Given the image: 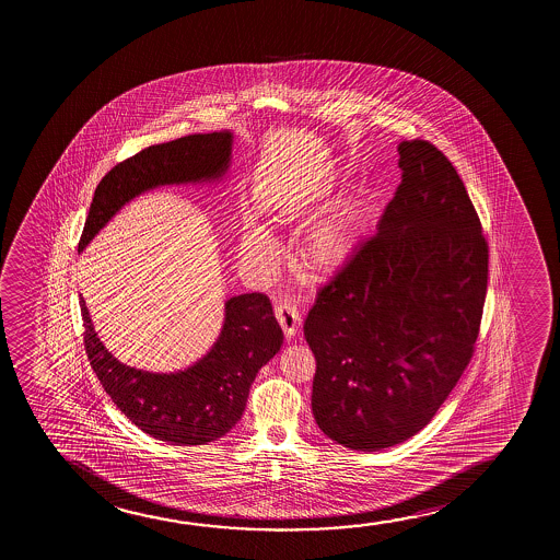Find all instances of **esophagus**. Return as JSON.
Returning <instances> with one entry per match:
<instances>
[{
	"mask_svg": "<svg viewBox=\"0 0 560 560\" xmlns=\"http://www.w3.org/2000/svg\"><path fill=\"white\" fill-rule=\"evenodd\" d=\"M276 317L279 325H281V329L284 330V335L287 338H292L300 329V314L299 307L291 300H284V302H279L276 306Z\"/></svg>",
	"mask_w": 560,
	"mask_h": 560,
	"instance_id": "obj_1",
	"label": "esophagus"
}]
</instances>
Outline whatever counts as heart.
Masks as SVG:
<instances>
[{"label": "heart", "mask_w": 560, "mask_h": 560, "mask_svg": "<svg viewBox=\"0 0 560 560\" xmlns=\"http://www.w3.org/2000/svg\"><path fill=\"white\" fill-rule=\"evenodd\" d=\"M373 210L363 200H353L323 218L307 231L300 245V260L317 276H332L352 260L368 233ZM279 243L260 223L246 225L241 238V256L250 266H268L276 260Z\"/></svg>", "instance_id": "obj_1"}]
</instances>
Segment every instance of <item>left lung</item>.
Returning <instances> with one entry per match:
<instances>
[{
	"mask_svg": "<svg viewBox=\"0 0 560 560\" xmlns=\"http://www.w3.org/2000/svg\"><path fill=\"white\" fill-rule=\"evenodd\" d=\"M398 153L401 184L375 235L304 323L315 422L358 452L432 421L475 353L488 291V241L457 170L424 139Z\"/></svg>",
	"mask_w": 560,
	"mask_h": 560,
	"instance_id": "left-lung-1",
	"label": "left lung"
}]
</instances>
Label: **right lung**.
<instances>
[{
  "label": "right lung",
  "mask_w": 560,
  "mask_h": 560,
  "mask_svg": "<svg viewBox=\"0 0 560 560\" xmlns=\"http://www.w3.org/2000/svg\"><path fill=\"white\" fill-rule=\"evenodd\" d=\"M231 143V131L195 133L147 147L116 164L95 189L78 250L141 192L222 177L230 168ZM80 307L85 353L103 388L138 429L172 445L225 436L243 417L258 371L283 345L268 296L248 292L225 302L222 332L202 360L177 373H149L116 360L93 329L84 299Z\"/></svg>",
  "instance_id": "1"
}]
</instances>
